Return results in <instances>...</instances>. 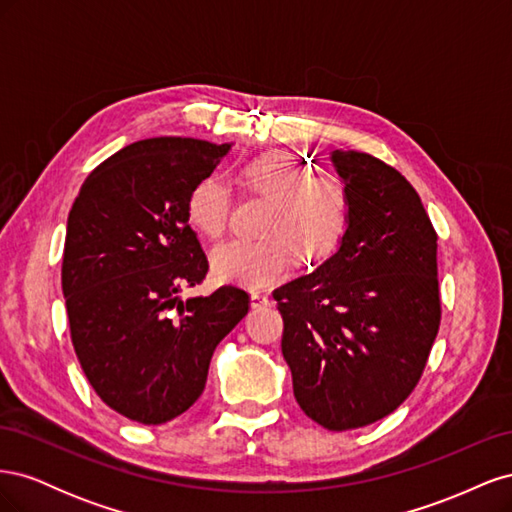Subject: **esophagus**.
Wrapping results in <instances>:
<instances>
[{
	"instance_id": "esophagus-1",
	"label": "esophagus",
	"mask_w": 512,
	"mask_h": 512,
	"mask_svg": "<svg viewBox=\"0 0 512 512\" xmlns=\"http://www.w3.org/2000/svg\"><path fill=\"white\" fill-rule=\"evenodd\" d=\"M250 305L254 307V309H260V307H267L269 305V294H265V292H252L250 294Z\"/></svg>"
}]
</instances>
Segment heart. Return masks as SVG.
I'll return each instance as SVG.
<instances>
[{
    "label": "heart",
    "instance_id": "1",
    "mask_svg": "<svg viewBox=\"0 0 512 512\" xmlns=\"http://www.w3.org/2000/svg\"><path fill=\"white\" fill-rule=\"evenodd\" d=\"M243 183L254 194L273 200L262 241L232 239L211 252L218 280L247 288H265L290 273L294 262L320 265L331 258L352 220V194L337 175H314V168L286 151H271L247 162ZM230 192L205 177L194 183L185 203L190 224L209 239H218L228 226Z\"/></svg>",
    "mask_w": 512,
    "mask_h": 512
}]
</instances>
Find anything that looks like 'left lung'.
Returning a JSON list of instances; mask_svg holds the SVG:
<instances>
[{"mask_svg": "<svg viewBox=\"0 0 512 512\" xmlns=\"http://www.w3.org/2000/svg\"><path fill=\"white\" fill-rule=\"evenodd\" d=\"M331 160L352 194L339 250L273 292L294 399L329 431L380 421L414 391L440 329L438 235L408 179L361 151Z\"/></svg>", "mask_w": 512, "mask_h": 512, "instance_id": "8db88e82", "label": "left lung"}]
</instances>
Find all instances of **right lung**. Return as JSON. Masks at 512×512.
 Masks as SVG:
<instances>
[{
    "label": "right lung",
    "mask_w": 512,
    "mask_h": 512,
    "mask_svg": "<svg viewBox=\"0 0 512 512\" xmlns=\"http://www.w3.org/2000/svg\"><path fill=\"white\" fill-rule=\"evenodd\" d=\"M228 149L145 138L91 170L70 209L61 290L74 352L98 397L130 421L162 425L188 410L215 346L250 309L237 286L179 299L209 271L185 203Z\"/></svg>",
    "instance_id": "add662e5"
}]
</instances>
